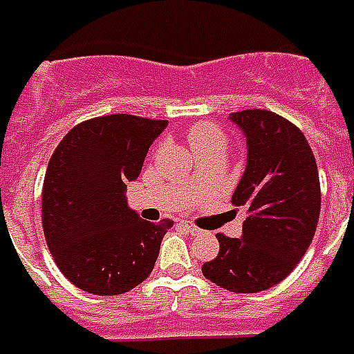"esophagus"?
Instances as JSON below:
<instances>
[{
  "label": "esophagus",
  "instance_id": "obj_1",
  "mask_svg": "<svg viewBox=\"0 0 354 354\" xmlns=\"http://www.w3.org/2000/svg\"><path fill=\"white\" fill-rule=\"evenodd\" d=\"M184 229L187 230L189 234H193V236H195V234H201V232H203V230L198 229V227H195V225H191V223H184Z\"/></svg>",
  "mask_w": 354,
  "mask_h": 354
}]
</instances>
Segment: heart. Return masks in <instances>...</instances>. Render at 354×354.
<instances>
[{
    "label": "heart",
    "mask_w": 354,
    "mask_h": 354,
    "mask_svg": "<svg viewBox=\"0 0 354 354\" xmlns=\"http://www.w3.org/2000/svg\"><path fill=\"white\" fill-rule=\"evenodd\" d=\"M187 140L193 146L195 153L204 148H210V146H227V137L223 131L210 122H198V124L191 125L187 129Z\"/></svg>",
    "instance_id": "b5f03b06"
}]
</instances>
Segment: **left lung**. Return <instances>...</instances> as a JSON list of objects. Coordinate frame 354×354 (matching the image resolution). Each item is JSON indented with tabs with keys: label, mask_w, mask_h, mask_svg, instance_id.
I'll return each instance as SVG.
<instances>
[{
	"label": "left lung",
	"mask_w": 354,
	"mask_h": 354,
	"mask_svg": "<svg viewBox=\"0 0 354 354\" xmlns=\"http://www.w3.org/2000/svg\"><path fill=\"white\" fill-rule=\"evenodd\" d=\"M230 120L248 138V165L232 204L243 208L242 238L217 232L219 253L204 277L230 292H259L283 281L315 234L321 184L304 133L276 112L251 109Z\"/></svg>",
	"instance_id": "8db88e82"
}]
</instances>
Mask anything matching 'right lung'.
<instances>
[{"instance_id":"add662e5","label":"right lung","mask_w":354,"mask_h":354,"mask_svg":"<svg viewBox=\"0 0 354 354\" xmlns=\"http://www.w3.org/2000/svg\"><path fill=\"white\" fill-rule=\"evenodd\" d=\"M167 120L109 114L75 125L44 174L41 217L48 250L78 289L112 297L135 289L153 270L170 219L150 223L125 201L150 144Z\"/></svg>"}]
</instances>
